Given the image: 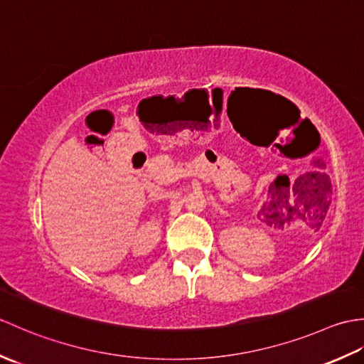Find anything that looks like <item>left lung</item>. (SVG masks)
<instances>
[{
	"mask_svg": "<svg viewBox=\"0 0 364 364\" xmlns=\"http://www.w3.org/2000/svg\"><path fill=\"white\" fill-rule=\"evenodd\" d=\"M322 168H326V166L322 164ZM323 172V170H322ZM297 202L301 205V210H306L308 214L313 215V218L321 222L328 211V206L331 202V183H330V176L327 173H319V172H313V173H306L305 176L299 178L297 181ZM282 208L280 213L286 214V211H289L288 208V200H286V196H282Z\"/></svg>",
	"mask_w": 364,
	"mask_h": 364,
	"instance_id": "8db88e82",
	"label": "left lung"
}]
</instances>
